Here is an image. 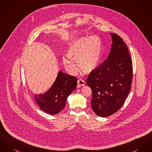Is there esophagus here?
<instances>
[{
  "label": "esophagus",
  "mask_w": 152,
  "mask_h": 152,
  "mask_svg": "<svg viewBox=\"0 0 152 152\" xmlns=\"http://www.w3.org/2000/svg\"><path fill=\"white\" fill-rule=\"evenodd\" d=\"M86 84V82H84L83 80L82 79H79L77 80V86L81 87V86H84Z\"/></svg>",
  "instance_id": "esophagus-1"
}]
</instances>
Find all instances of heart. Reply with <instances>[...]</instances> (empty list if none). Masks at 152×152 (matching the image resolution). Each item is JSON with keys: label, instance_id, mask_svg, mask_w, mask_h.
Here are the masks:
<instances>
[{"label": "heart", "instance_id": "b5f03b06", "mask_svg": "<svg viewBox=\"0 0 152 152\" xmlns=\"http://www.w3.org/2000/svg\"><path fill=\"white\" fill-rule=\"evenodd\" d=\"M102 43L97 36L81 37L74 40L68 47L69 56H63L62 63L72 74L77 73L79 67L84 72H91L97 67L101 54Z\"/></svg>", "mask_w": 152, "mask_h": 152}]
</instances>
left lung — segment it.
Wrapping results in <instances>:
<instances>
[{
	"label": "left lung",
	"instance_id": "obj_1",
	"mask_svg": "<svg viewBox=\"0 0 152 152\" xmlns=\"http://www.w3.org/2000/svg\"><path fill=\"white\" fill-rule=\"evenodd\" d=\"M110 35L112 44L107 58L87 79L92 90L91 107L99 117L109 116L121 107L132 80V64L128 47L118 35Z\"/></svg>",
	"mask_w": 152,
	"mask_h": 152
}]
</instances>
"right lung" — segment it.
I'll list each match as a JSON object with an SVG mask.
<instances>
[{
  "label": "right lung",
  "mask_w": 152,
  "mask_h": 152,
  "mask_svg": "<svg viewBox=\"0 0 152 152\" xmlns=\"http://www.w3.org/2000/svg\"><path fill=\"white\" fill-rule=\"evenodd\" d=\"M76 77L59 72L56 81L45 94H35V101L40 108L50 115H56L65 106L67 98L75 90Z\"/></svg>",
  "instance_id": "obj_1"
}]
</instances>
